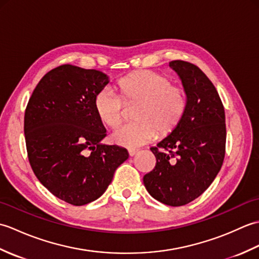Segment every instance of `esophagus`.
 Returning <instances> with one entry per match:
<instances>
[{
    "instance_id": "esophagus-1",
    "label": "esophagus",
    "mask_w": 259,
    "mask_h": 259,
    "mask_svg": "<svg viewBox=\"0 0 259 259\" xmlns=\"http://www.w3.org/2000/svg\"><path fill=\"white\" fill-rule=\"evenodd\" d=\"M128 152H129V156H130V157H134V156L136 155V153L138 152V150H136V149H129Z\"/></svg>"
}]
</instances>
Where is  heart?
<instances>
[{"instance_id":"obj_1","label":"heart","mask_w":259,"mask_h":259,"mask_svg":"<svg viewBox=\"0 0 259 259\" xmlns=\"http://www.w3.org/2000/svg\"><path fill=\"white\" fill-rule=\"evenodd\" d=\"M117 87L120 96L110 88L97 93L95 110L103 124L114 129L122 122L124 104L138 103L134 113L137 122L122 125L111 136L112 141L122 147H140L157 135H170L181 122L188 106L184 88L156 71H136L120 79Z\"/></svg>"}]
</instances>
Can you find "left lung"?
I'll use <instances>...</instances> for the list:
<instances>
[{"instance_id":"left-lung-1","label":"left lung","mask_w":259,"mask_h":259,"mask_svg":"<svg viewBox=\"0 0 259 259\" xmlns=\"http://www.w3.org/2000/svg\"><path fill=\"white\" fill-rule=\"evenodd\" d=\"M169 67L183 82L188 106L177 128L150 148L157 162L144 184L155 199L178 207L195 200L216 178L225 158L226 123L216 88L197 65L175 60Z\"/></svg>"}]
</instances>
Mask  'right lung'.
<instances>
[{
    "instance_id": "obj_1",
    "label": "right lung",
    "mask_w": 259,
    "mask_h": 259,
    "mask_svg": "<svg viewBox=\"0 0 259 259\" xmlns=\"http://www.w3.org/2000/svg\"><path fill=\"white\" fill-rule=\"evenodd\" d=\"M109 83L98 70L63 64L43 76L24 114L27 157L36 178L74 206L98 199L129 157L101 144L107 130L95 110L97 93Z\"/></svg>"
}]
</instances>
